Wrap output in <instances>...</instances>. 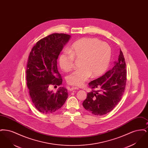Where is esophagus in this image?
Instances as JSON below:
<instances>
[{
	"mask_svg": "<svg viewBox=\"0 0 148 148\" xmlns=\"http://www.w3.org/2000/svg\"><path fill=\"white\" fill-rule=\"evenodd\" d=\"M77 89H79V88H77V87H72V88H71V89H70V90L71 91H73L74 90H77Z\"/></svg>",
	"mask_w": 148,
	"mask_h": 148,
	"instance_id": "34e87169",
	"label": "esophagus"
}]
</instances>
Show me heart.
I'll return each mask as SVG.
<instances>
[{
	"instance_id": "b5f03b06",
	"label": "heart",
	"mask_w": 148,
	"mask_h": 148,
	"mask_svg": "<svg viewBox=\"0 0 148 148\" xmlns=\"http://www.w3.org/2000/svg\"><path fill=\"white\" fill-rule=\"evenodd\" d=\"M111 48L106 42L97 38H85L73 43L68 51L59 57L60 68L68 71L74 66V59L79 60L80 68L73 71L66 77L71 85H80L92 77L101 75L106 70L111 58Z\"/></svg>"
}]
</instances>
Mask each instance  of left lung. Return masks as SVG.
Masks as SVG:
<instances>
[{
  "label": "left lung",
  "instance_id": "obj_1",
  "mask_svg": "<svg viewBox=\"0 0 148 148\" xmlns=\"http://www.w3.org/2000/svg\"><path fill=\"white\" fill-rule=\"evenodd\" d=\"M118 57V60L114 62L112 69L89 83L92 92L88 93L83 106L95 115L101 116L111 112L118 104L124 94L126 86L127 69L125 58L121 49Z\"/></svg>",
  "mask_w": 148,
  "mask_h": 148
}]
</instances>
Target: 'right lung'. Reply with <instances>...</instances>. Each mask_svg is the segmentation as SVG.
I'll list each match as a JSON object with an SVG mask.
<instances>
[{"mask_svg":"<svg viewBox=\"0 0 148 148\" xmlns=\"http://www.w3.org/2000/svg\"><path fill=\"white\" fill-rule=\"evenodd\" d=\"M71 35L54 33L39 40L29 56L26 70L29 94L35 108L43 114L54 113L63 106L68 98L66 89L60 87L56 92L49 86L62 84L57 68V59Z\"/></svg>","mask_w":148,"mask_h":148,"instance_id":"1","label":"right lung"}]
</instances>
